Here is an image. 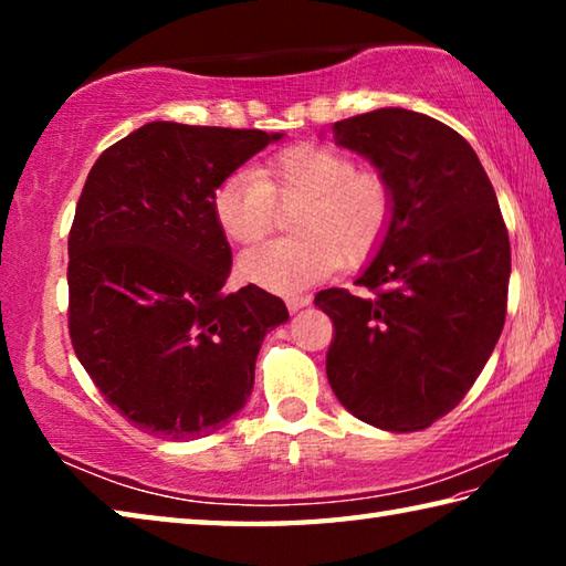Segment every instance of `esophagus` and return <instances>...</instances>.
Segmentation results:
<instances>
[{
  "instance_id": "obj_1",
  "label": "esophagus",
  "mask_w": 566,
  "mask_h": 566,
  "mask_svg": "<svg viewBox=\"0 0 566 566\" xmlns=\"http://www.w3.org/2000/svg\"><path fill=\"white\" fill-rule=\"evenodd\" d=\"M306 304H312V300L310 296H290V300H286V310H290L292 314L294 312H300V310H304Z\"/></svg>"
}]
</instances>
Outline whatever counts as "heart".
<instances>
[{"label":"heart","mask_w":566,"mask_h":566,"mask_svg":"<svg viewBox=\"0 0 566 566\" xmlns=\"http://www.w3.org/2000/svg\"><path fill=\"white\" fill-rule=\"evenodd\" d=\"M296 207V237L256 247L239 260L247 282L274 294L310 290L342 262L357 266L385 239L395 199L375 169H359L347 151L327 145H296L262 167L219 181L212 214L234 244H254L272 232L276 207Z\"/></svg>","instance_id":"obj_1"}]
</instances>
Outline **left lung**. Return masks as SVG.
I'll return each mask as SVG.
<instances>
[{
	"mask_svg": "<svg viewBox=\"0 0 566 566\" xmlns=\"http://www.w3.org/2000/svg\"><path fill=\"white\" fill-rule=\"evenodd\" d=\"M334 139L389 181L391 222L357 286L324 290L332 391L354 417L419 432L452 411L506 317L510 234L482 161L452 127L385 107L334 122Z\"/></svg>",
	"mask_w": 566,
	"mask_h": 566,
	"instance_id": "obj_1",
	"label": "left lung"
}]
</instances>
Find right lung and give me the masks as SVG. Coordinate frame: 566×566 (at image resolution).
Listing matches in <instances>:
<instances>
[{
  "instance_id": "add662e5",
  "label": "right lung",
  "mask_w": 566,
  "mask_h": 566,
  "mask_svg": "<svg viewBox=\"0 0 566 566\" xmlns=\"http://www.w3.org/2000/svg\"><path fill=\"white\" fill-rule=\"evenodd\" d=\"M282 134L149 122L94 161L70 229V337L102 397L142 432L207 437L247 405L280 296L224 292L219 181Z\"/></svg>"
}]
</instances>
